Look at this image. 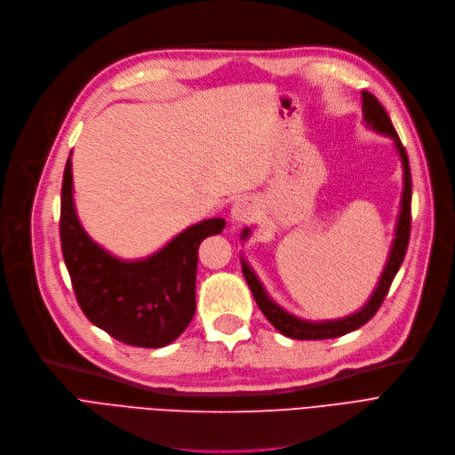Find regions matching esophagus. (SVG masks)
Returning a JSON list of instances; mask_svg holds the SVG:
<instances>
[{"instance_id": "esophagus-1", "label": "esophagus", "mask_w": 455, "mask_h": 455, "mask_svg": "<svg viewBox=\"0 0 455 455\" xmlns=\"http://www.w3.org/2000/svg\"><path fill=\"white\" fill-rule=\"evenodd\" d=\"M256 212L259 210H256L254 201L243 196V199H238L234 203V206L230 210V217L235 223H251L256 217Z\"/></svg>"}]
</instances>
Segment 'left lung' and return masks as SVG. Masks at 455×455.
<instances>
[{
    "instance_id": "1",
    "label": "left lung",
    "mask_w": 455,
    "mask_h": 455,
    "mask_svg": "<svg viewBox=\"0 0 455 455\" xmlns=\"http://www.w3.org/2000/svg\"><path fill=\"white\" fill-rule=\"evenodd\" d=\"M363 116L364 123L368 128H371L373 132L388 135L390 140L394 141V147H396L400 160L403 165V193H402V203H400V213H398V221H396V234H394V240L390 245V252H388V260L387 266L379 276L378 286H375L373 293L370 295V299L366 301L364 307H361L357 312H353L346 318H339V320H325V322H308V320H301L298 315L290 314L288 310H284L283 307L276 305L264 288V284L260 283L259 276L251 269V266L245 262V259L242 256V271L245 281L254 295V301L259 305V308L264 312L266 318L269 320V323L283 332L284 337L288 339H295V340H325V339H337L342 337V334H347L355 329L363 327L370 318H373V314L378 312V308L381 307V303L385 301L388 288L396 276L403 259H405V251H407V243H409V232H411V169H409V157L407 152L400 141V137L394 130L390 118L385 111V108L379 104L378 98H375L371 92L363 91ZM251 230L243 228L242 232V240L249 238Z\"/></svg>"
}]
</instances>
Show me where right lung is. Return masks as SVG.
Wrapping results in <instances>:
<instances>
[{"label": "right lung", "instance_id": "1", "mask_svg": "<svg viewBox=\"0 0 455 455\" xmlns=\"http://www.w3.org/2000/svg\"><path fill=\"white\" fill-rule=\"evenodd\" d=\"M72 191L68 157L59 232L76 299L89 322L135 347L174 342L195 314L196 251L208 235L223 232L225 220H204L147 259L123 260L89 238L77 220Z\"/></svg>", "mask_w": 455, "mask_h": 455}]
</instances>
